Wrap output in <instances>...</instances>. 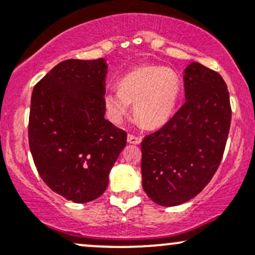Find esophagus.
<instances>
[{
  "label": "esophagus",
  "instance_id": "esophagus-1",
  "mask_svg": "<svg viewBox=\"0 0 255 255\" xmlns=\"http://www.w3.org/2000/svg\"><path fill=\"white\" fill-rule=\"evenodd\" d=\"M127 140H128V142H129V144L137 145V144H140V142H141L142 137L139 136V135H134V134H128Z\"/></svg>",
  "mask_w": 255,
  "mask_h": 255
}]
</instances>
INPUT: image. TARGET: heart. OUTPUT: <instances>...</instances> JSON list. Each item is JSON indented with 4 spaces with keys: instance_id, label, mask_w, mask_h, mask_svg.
<instances>
[{
    "instance_id": "1",
    "label": "heart",
    "mask_w": 255,
    "mask_h": 255,
    "mask_svg": "<svg viewBox=\"0 0 255 255\" xmlns=\"http://www.w3.org/2000/svg\"><path fill=\"white\" fill-rule=\"evenodd\" d=\"M180 92L176 72L162 66H141L127 73L120 87L105 93V110L111 121L120 124L135 103L137 120L146 127H158L170 119Z\"/></svg>"
}]
</instances>
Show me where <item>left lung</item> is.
Wrapping results in <instances>:
<instances>
[{
    "mask_svg": "<svg viewBox=\"0 0 255 255\" xmlns=\"http://www.w3.org/2000/svg\"><path fill=\"white\" fill-rule=\"evenodd\" d=\"M186 102L141 142L142 188L152 201L191 200L217 171L230 129L229 91L217 72L198 62L184 69Z\"/></svg>",
    "mask_w": 255,
    "mask_h": 255,
    "instance_id": "obj_1",
    "label": "left lung"
}]
</instances>
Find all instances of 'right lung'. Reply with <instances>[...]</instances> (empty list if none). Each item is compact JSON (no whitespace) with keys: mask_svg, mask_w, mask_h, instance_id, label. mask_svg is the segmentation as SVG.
I'll return each mask as SVG.
<instances>
[{"mask_svg":"<svg viewBox=\"0 0 255 255\" xmlns=\"http://www.w3.org/2000/svg\"><path fill=\"white\" fill-rule=\"evenodd\" d=\"M104 58L66 60L38 81L31 97L28 144L49 188L84 204L103 194L127 133L104 119Z\"/></svg>","mask_w":255,"mask_h":255,"instance_id":"add662e5","label":"right lung"}]
</instances>
